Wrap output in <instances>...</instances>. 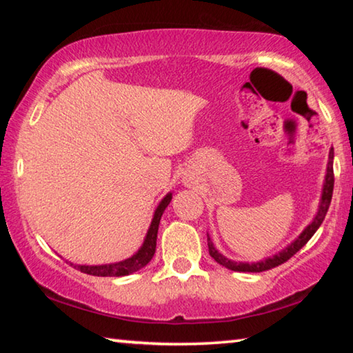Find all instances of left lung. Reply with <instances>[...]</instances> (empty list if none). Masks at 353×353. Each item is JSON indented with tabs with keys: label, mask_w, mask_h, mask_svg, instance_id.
I'll return each mask as SVG.
<instances>
[{
	"label": "left lung",
	"mask_w": 353,
	"mask_h": 353,
	"mask_svg": "<svg viewBox=\"0 0 353 353\" xmlns=\"http://www.w3.org/2000/svg\"><path fill=\"white\" fill-rule=\"evenodd\" d=\"M333 183H334V176H333V148L328 152V163H327V174H325V182H324V188H322V196H321V202H319V210L316 213L314 219L310 223L305 230L299 235L294 241H292L290 246H286L282 252H279L277 255H272L270 259H265L263 261H256V263H243V261H232L229 259H225L223 254H219L214 244L212 243L210 236L207 234V243H208V252H210L212 259L214 261L223 265L224 268L230 271H236V272H263L268 270H272L282 263L288 261L292 255H294L297 250H301L305 244L308 243L310 238H312L316 230L319 229V225L324 221L328 207H330L332 202V194H333Z\"/></svg>",
	"instance_id": "1"
}]
</instances>
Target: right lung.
Segmentation results:
<instances>
[{
  "instance_id": "obj_1",
  "label": "right lung",
  "mask_w": 353,
  "mask_h": 353,
  "mask_svg": "<svg viewBox=\"0 0 353 353\" xmlns=\"http://www.w3.org/2000/svg\"><path fill=\"white\" fill-rule=\"evenodd\" d=\"M172 199V194L168 193L160 202L159 207L155 208L154 218L151 221V225H149V230L146 234L145 241H143V246L139 249V252L134 254L130 259L112 263V265H98V266H85V265H73L76 270H79L83 274H90V276H98V277H121V276H129V274L137 272L141 268H145L155 254V246H157V232H159V224L160 218L165 212V208Z\"/></svg>"
}]
</instances>
